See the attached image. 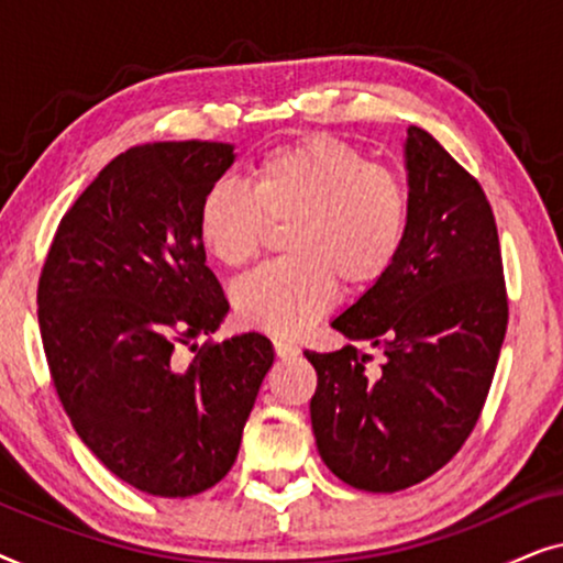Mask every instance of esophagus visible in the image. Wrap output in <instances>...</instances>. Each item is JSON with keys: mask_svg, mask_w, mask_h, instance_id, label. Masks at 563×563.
Masks as SVG:
<instances>
[{"mask_svg": "<svg viewBox=\"0 0 563 563\" xmlns=\"http://www.w3.org/2000/svg\"><path fill=\"white\" fill-rule=\"evenodd\" d=\"M274 351L279 358H295L299 353V345L287 341V338H274Z\"/></svg>", "mask_w": 563, "mask_h": 563, "instance_id": "obj_1", "label": "esophagus"}]
</instances>
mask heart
I'll list each match as a JSON object with an SVG mask.
<instances>
[{"instance_id": "1", "label": "heart", "mask_w": 563, "mask_h": 563, "mask_svg": "<svg viewBox=\"0 0 563 563\" xmlns=\"http://www.w3.org/2000/svg\"><path fill=\"white\" fill-rule=\"evenodd\" d=\"M287 258L272 261L233 287L245 325L299 335L338 297L372 289L397 264L410 230V195L387 166L328 133L274 145L245 184L220 179L199 199L197 238L225 268H245L272 225H284Z\"/></svg>"}]
</instances>
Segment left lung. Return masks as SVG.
<instances>
[{"label": "left lung", "mask_w": 563, "mask_h": 563, "mask_svg": "<svg viewBox=\"0 0 563 563\" xmlns=\"http://www.w3.org/2000/svg\"><path fill=\"white\" fill-rule=\"evenodd\" d=\"M410 230L397 264L333 328L353 343L305 351L318 372L314 441L338 479L366 492L420 484L479 420L507 333L497 222L479 181L428 130L407 128ZM356 342L382 347L367 372Z\"/></svg>", "instance_id": "left-lung-1"}]
</instances>
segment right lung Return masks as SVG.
Returning <instances> with one entry per match:
<instances>
[{
  "instance_id": "1",
  "label": "right lung",
  "mask_w": 563,
  "mask_h": 563,
  "mask_svg": "<svg viewBox=\"0 0 563 563\" xmlns=\"http://www.w3.org/2000/svg\"><path fill=\"white\" fill-rule=\"evenodd\" d=\"M233 158L212 141L120 153L68 207L37 279L43 351L76 433L156 497L199 495L230 472L274 364L261 333L212 341L228 299L197 207ZM181 344L196 353L189 365L175 356Z\"/></svg>"
}]
</instances>
